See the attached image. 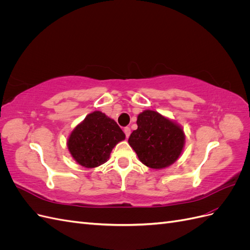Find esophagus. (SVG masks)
Segmentation results:
<instances>
[{
    "label": "esophagus",
    "mask_w": 250,
    "mask_h": 250,
    "mask_svg": "<svg viewBox=\"0 0 250 250\" xmlns=\"http://www.w3.org/2000/svg\"><path fill=\"white\" fill-rule=\"evenodd\" d=\"M130 128L129 127H125L124 128V132H125V134H126V138H129V135H130Z\"/></svg>",
    "instance_id": "esophagus-1"
}]
</instances>
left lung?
<instances>
[{"mask_svg": "<svg viewBox=\"0 0 250 250\" xmlns=\"http://www.w3.org/2000/svg\"><path fill=\"white\" fill-rule=\"evenodd\" d=\"M138 129L130 134V147L142 164L161 170L173 165L183 153L186 134L175 121L146 109L139 113Z\"/></svg>", "mask_w": 250, "mask_h": 250, "instance_id": "1", "label": "left lung"}]
</instances>
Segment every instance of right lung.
<instances>
[{
    "mask_svg": "<svg viewBox=\"0 0 250 250\" xmlns=\"http://www.w3.org/2000/svg\"><path fill=\"white\" fill-rule=\"evenodd\" d=\"M124 140L125 133L116 121L96 110L71 131L66 146L75 162L92 169L106 163L113 147Z\"/></svg>",
    "mask_w": 250,
    "mask_h": 250,
    "instance_id": "1",
    "label": "right lung"
}]
</instances>
